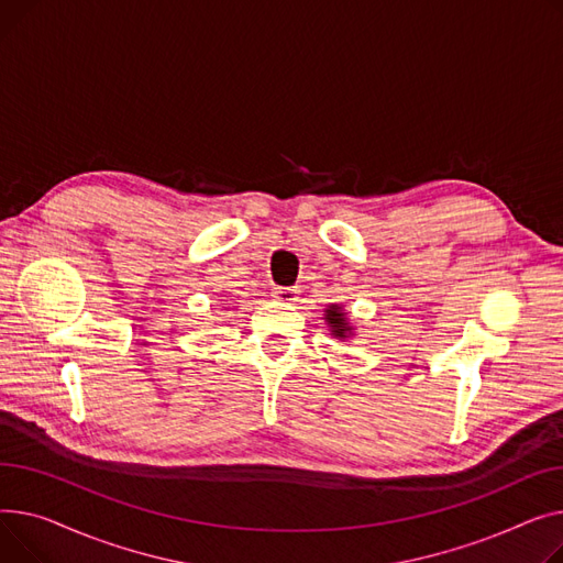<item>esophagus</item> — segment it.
<instances>
[{
    "label": "esophagus",
    "instance_id": "obj_1",
    "mask_svg": "<svg viewBox=\"0 0 563 563\" xmlns=\"http://www.w3.org/2000/svg\"><path fill=\"white\" fill-rule=\"evenodd\" d=\"M273 295L277 297L279 302L290 305V302L297 300V295H300V288H297V286H277V288L273 290Z\"/></svg>",
    "mask_w": 563,
    "mask_h": 563
}]
</instances>
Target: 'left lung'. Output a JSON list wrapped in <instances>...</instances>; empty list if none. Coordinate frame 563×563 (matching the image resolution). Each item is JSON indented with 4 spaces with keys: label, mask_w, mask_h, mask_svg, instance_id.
<instances>
[{
    "label": "left lung",
    "mask_w": 563,
    "mask_h": 563,
    "mask_svg": "<svg viewBox=\"0 0 563 563\" xmlns=\"http://www.w3.org/2000/svg\"><path fill=\"white\" fill-rule=\"evenodd\" d=\"M327 322L332 327L334 336H345V332L350 327H345V316L341 313L339 305H332V309H327Z\"/></svg>",
    "instance_id": "left-lung-1"
}]
</instances>
